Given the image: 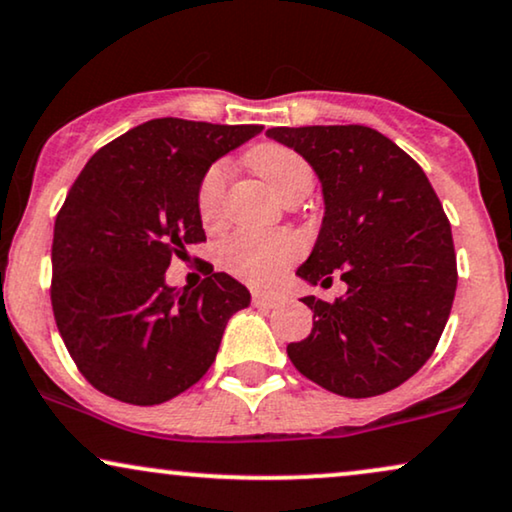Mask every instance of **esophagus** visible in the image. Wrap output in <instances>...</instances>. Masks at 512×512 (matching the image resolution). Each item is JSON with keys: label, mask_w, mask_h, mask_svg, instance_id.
<instances>
[{"label": "esophagus", "mask_w": 512, "mask_h": 512, "mask_svg": "<svg viewBox=\"0 0 512 512\" xmlns=\"http://www.w3.org/2000/svg\"><path fill=\"white\" fill-rule=\"evenodd\" d=\"M283 302H286V297H283V295L260 293V290H257V293H252V304H255V307H260V309H274Z\"/></svg>", "instance_id": "1"}]
</instances>
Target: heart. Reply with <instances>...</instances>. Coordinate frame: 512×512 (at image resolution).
I'll return each mask as SVG.
<instances>
[{
  "label": "heart",
  "instance_id": "heart-1",
  "mask_svg": "<svg viewBox=\"0 0 512 512\" xmlns=\"http://www.w3.org/2000/svg\"><path fill=\"white\" fill-rule=\"evenodd\" d=\"M255 170L281 198L307 193L314 184V170L295 148L264 141L245 155ZM226 191V170L222 163L208 167L198 186V215L212 226L222 219ZM302 252V241L283 231H238L222 245V262L231 274L252 283L267 286Z\"/></svg>",
  "mask_w": 512,
  "mask_h": 512
}]
</instances>
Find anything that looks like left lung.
I'll return each instance as SVG.
<instances>
[{
	"instance_id": "8db88e82",
	"label": "left lung",
	"mask_w": 512,
	"mask_h": 512,
	"mask_svg": "<svg viewBox=\"0 0 512 512\" xmlns=\"http://www.w3.org/2000/svg\"><path fill=\"white\" fill-rule=\"evenodd\" d=\"M267 137L295 148L321 181V229L297 276L328 288L335 271L347 283L335 302L302 297L314 328L288 357L340 397L390 392L432 357L454 304L442 203L416 160L371 127H271Z\"/></svg>"
}]
</instances>
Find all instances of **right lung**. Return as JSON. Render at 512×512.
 Segmentation results:
<instances>
[{
	"label": "right lung",
	"mask_w": 512,
	"mask_h": 512,
	"mask_svg": "<svg viewBox=\"0 0 512 512\" xmlns=\"http://www.w3.org/2000/svg\"><path fill=\"white\" fill-rule=\"evenodd\" d=\"M262 125L158 118L84 165L54 224L51 307L70 357L96 390L153 406L203 378L224 328L250 304L212 271L196 290L167 286L172 257L205 241L198 186Z\"/></svg>",
	"instance_id": "obj_1"
}]
</instances>
